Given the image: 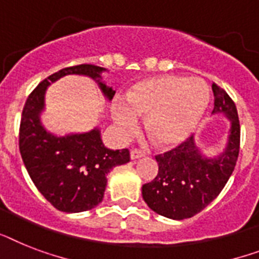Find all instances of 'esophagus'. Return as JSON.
Here are the masks:
<instances>
[{"label":"esophagus","mask_w":259,"mask_h":259,"mask_svg":"<svg viewBox=\"0 0 259 259\" xmlns=\"http://www.w3.org/2000/svg\"><path fill=\"white\" fill-rule=\"evenodd\" d=\"M144 151L138 150V149H133V150L130 151V158L132 159H138V158H142L144 157Z\"/></svg>","instance_id":"esophagus-1"}]
</instances>
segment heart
<instances>
[{
  "instance_id": "b5f03b06",
  "label": "heart",
  "mask_w": 259,
  "mask_h": 259,
  "mask_svg": "<svg viewBox=\"0 0 259 259\" xmlns=\"http://www.w3.org/2000/svg\"><path fill=\"white\" fill-rule=\"evenodd\" d=\"M206 82L178 75H155L127 90L125 104H114L111 114L125 134L133 133L137 117H145V132L155 146L182 144L198 126L209 105Z\"/></svg>"
}]
</instances>
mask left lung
<instances>
[{
	"mask_svg": "<svg viewBox=\"0 0 259 259\" xmlns=\"http://www.w3.org/2000/svg\"><path fill=\"white\" fill-rule=\"evenodd\" d=\"M214 109L211 114L230 119V130L224 151L206 157L197 148L194 136L176 149L155 155L158 173L142 186V197L153 211L170 220L190 218L217 198L232 176L239 153V119L233 100L213 83Z\"/></svg>",
	"mask_w": 259,
	"mask_h": 259,
	"instance_id": "1",
	"label": "left lung"
}]
</instances>
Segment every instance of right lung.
I'll use <instances>...</instances> for the list:
<instances>
[{
  "mask_svg": "<svg viewBox=\"0 0 259 259\" xmlns=\"http://www.w3.org/2000/svg\"><path fill=\"white\" fill-rule=\"evenodd\" d=\"M105 68L77 65L61 69L39 83L25 102L20 125V153L35 188L56 209L79 213L96 207L104 198L111 169L130 161L127 149L110 150L101 140L98 127L86 133L56 136L44 127L41 113L45 109L48 86L65 75H86L98 83L111 101L115 94L102 82Z\"/></svg>",
  "mask_w": 259,
  "mask_h": 259,
  "instance_id": "1",
  "label": "right lung"
}]
</instances>
